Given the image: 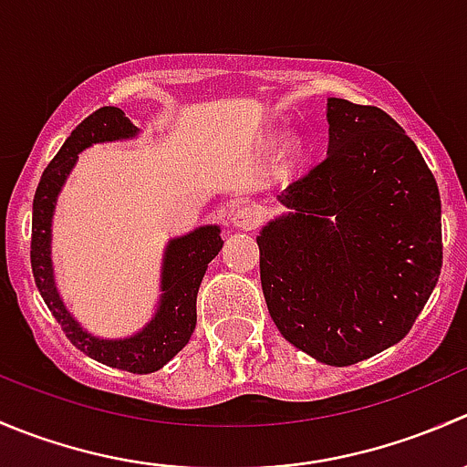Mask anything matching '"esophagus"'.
I'll list each match as a JSON object with an SVG mask.
<instances>
[{
	"instance_id": "esophagus-1",
	"label": "esophagus",
	"mask_w": 467,
	"mask_h": 467,
	"mask_svg": "<svg viewBox=\"0 0 467 467\" xmlns=\"http://www.w3.org/2000/svg\"><path fill=\"white\" fill-rule=\"evenodd\" d=\"M262 223V212L257 207L242 205L233 212V225L239 230H255Z\"/></svg>"
}]
</instances>
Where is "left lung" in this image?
I'll return each mask as SVG.
<instances>
[{"label": "left lung", "instance_id": "obj_1", "mask_svg": "<svg viewBox=\"0 0 467 467\" xmlns=\"http://www.w3.org/2000/svg\"><path fill=\"white\" fill-rule=\"evenodd\" d=\"M327 155L277 201L257 234L268 314L327 366L409 334L442 266L441 194L402 126L375 106L327 99Z\"/></svg>", "mask_w": 467, "mask_h": 467}]
</instances>
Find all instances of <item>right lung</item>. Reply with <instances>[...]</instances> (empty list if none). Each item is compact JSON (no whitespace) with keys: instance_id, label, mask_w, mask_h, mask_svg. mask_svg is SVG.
I'll return each instance as SVG.
<instances>
[{"instance_id":"right-lung-1","label":"right lung","mask_w":467,"mask_h":467,"mask_svg":"<svg viewBox=\"0 0 467 467\" xmlns=\"http://www.w3.org/2000/svg\"><path fill=\"white\" fill-rule=\"evenodd\" d=\"M140 135V129L115 106L99 108L72 130L37 182L33 199L31 268L36 286L65 337L81 352L112 368L129 373H155L190 343L196 327V294L207 264L219 255L223 239L219 225H201L182 237L169 239L160 268V300L150 321L126 338H101L89 334L60 298L51 262V223L56 201L77 164L78 153L92 144L124 142Z\"/></svg>"}]
</instances>
